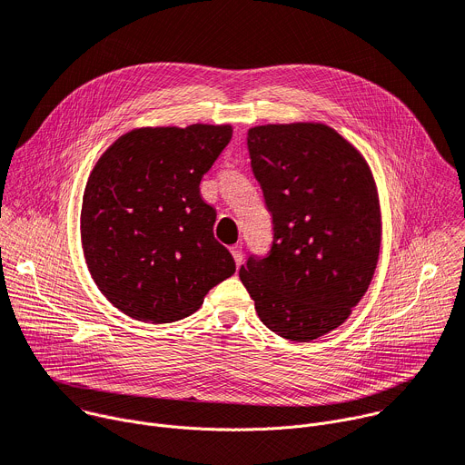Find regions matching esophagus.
I'll return each mask as SVG.
<instances>
[{"mask_svg":"<svg viewBox=\"0 0 465 465\" xmlns=\"http://www.w3.org/2000/svg\"><path fill=\"white\" fill-rule=\"evenodd\" d=\"M230 252H232V256H233V260H235V265L241 267V263H242V246H241V244H233V246L230 248Z\"/></svg>","mask_w":465,"mask_h":465,"instance_id":"esophagus-1","label":"esophagus"}]
</instances>
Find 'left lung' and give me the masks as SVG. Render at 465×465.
Wrapping results in <instances>:
<instances>
[{
	"mask_svg": "<svg viewBox=\"0 0 465 465\" xmlns=\"http://www.w3.org/2000/svg\"><path fill=\"white\" fill-rule=\"evenodd\" d=\"M246 144L272 244L239 278L269 330L306 343L343 324L372 280L382 233L376 185L363 155L324 124L256 125Z\"/></svg>",
	"mask_w": 465,
	"mask_h": 465,
	"instance_id": "8db88e82",
	"label": "left lung"
}]
</instances>
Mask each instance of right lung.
<instances>
[{
	"instance_id": "add662e5",
	"label": "right lung",
	"mask_w": 465,
	"mask_h": 465,
	"mask_svg": "<svg viewBox=\"0 0 465 465\" xmlns=\"http://www.w3.org/2000/svg\"><path fill=\"white\" fill-rule=\"evenodd\" d=\"M232 139V125L141 128L116 139L89 176L81 244L104 297L137 321L194 313L235 272L213 235L217 211L200 182Z\"/></svg>"
}]
</instances>
